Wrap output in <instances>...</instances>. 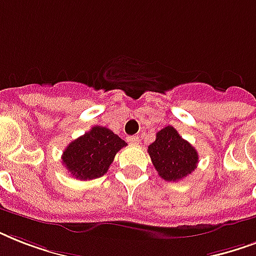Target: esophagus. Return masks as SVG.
Wrapping results in <instances>:
<instances>
[{
	"label": "esophagus",
	"instance_id": "esophagus-1",
	"mask_svg": "<svg viewBox=\"0 0 256 256\" xmlns=\"http://www.w3.org/2000/svg\"><path fill=\"white\" fill-rule=\"evenodd\" d=\"M128 144H140V136H128Z\"/></svg>",
	"mask_w": 256,
	"mask_h": 256
}]
</instances>
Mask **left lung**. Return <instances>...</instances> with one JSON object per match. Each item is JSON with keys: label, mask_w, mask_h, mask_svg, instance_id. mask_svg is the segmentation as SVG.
I'll return each mask as SVG.
<instances>
[{"label": "left lung", "mask_w": 256, "mask_h": 256, "mask_svg": "<svg viewBox=\"0 0 256 256\" xmlns=\"http://www.w3.org/2000/svg\"><path fill=\"white\" fill-rule=\"evenodd\" d=\"M148 152L160 178L168 182H176L191 174L199 160L196 150L172 126H166L156 132Z\"/></svg>", "instance_id": "1"}]
</instances>
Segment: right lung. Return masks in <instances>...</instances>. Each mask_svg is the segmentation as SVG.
Instances as JSON below:
<instances>
[{
  "label": "right lung",
  "mask_w": 256,
  "mask_h": 256,
  "mask_svg": "<svg viewBox=\"0 0 256 256\" xmlns=\"http://www.w3.org/2000/svg\"><path fill=\"white\" fill-rule=\"evenodd\" d=\"M126 144L110 128L94 126L70 142L62 154V164L80 180L100 178L108 172L116 154Z\"/></svg>",
  "instance_id": "add662e5"
}]
</instances>
